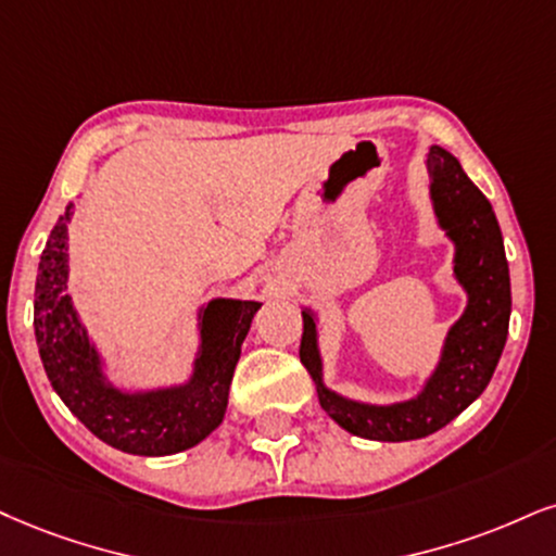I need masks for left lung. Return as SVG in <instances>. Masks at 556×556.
I'll return each instance as SVG.
<instances>
[{"instance_id":"obj_1","label":"left lung","mask_w":556,"mask_h":556,"mask_svg":"<svg viewBox=\"0 0 556 556\" xmlns=\"http://www.w3.org/2000/svg\"><path fill=\"white\" fill-rule=\"evenodd\" d=\"M430 201L438 226L454 242V276L467 291V309L445 334L435 371L413 400L368 404L332 392L321 374L317 317L301 312V363L317 383L319 404L348 433L368 441H415L441 430L488 389L510 321V273L495 211L462 164L443 147H430Z\"/></svg>"}]
</instances>
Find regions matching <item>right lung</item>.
<instances>
[{
    "label": "right lung",
    "instance_id": "1",
    "mask_svg": "<svg viewBox=\"0 0 556 556\" xmlns=\"http://www.w3.org/2000/svg\"><path fill=\"white\" fill-rule=\"evenodd\" d=\"M72 216L74 203H68L51 229L36 278L33 327L48 381L89 433L113 448L136 456L193 448L224 420L231 376L260 301L211 299L198 312L201 345L190 379L126 392L105 376L102 355L66 293Z\"/></svg>",
    "mask_w": 556,
    "mask_h": 556
}]
</instances>
